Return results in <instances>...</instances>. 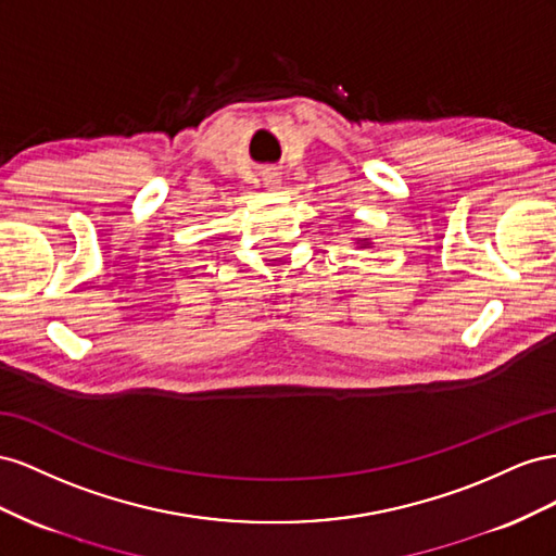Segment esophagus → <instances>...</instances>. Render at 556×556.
Returning <instances> with one entry per match:
<instances>
[{"label": "esophagus", "mask_w": 556, "mask_h": 556, "mask_svg": "<svg viewBox=\"0 0 556 556\" xmlns=\"http://www.w3.org/2000/svg\"><path fill=\"white\" fill-rule=\"evenodd\" d=\"M263 181H265L267 188H279V184H281V172H277V169H265V172H263Z\"/></svg>", "instance_id": "34e87169"}]
</instances>
